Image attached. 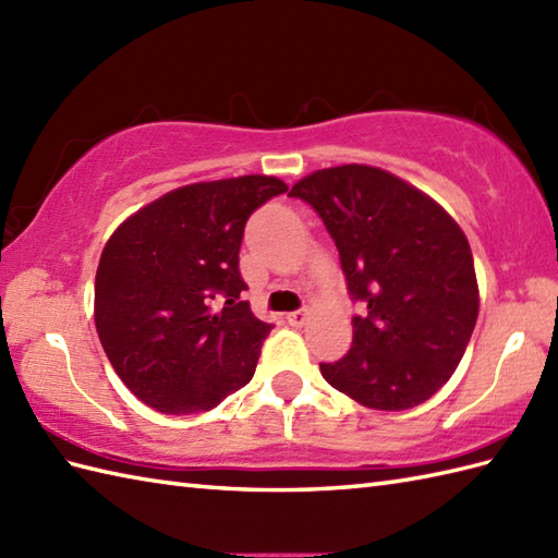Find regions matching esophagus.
Wrapping results in <instances>:
<instances>
[{
	"label": "esophagus",
	"instance_id": "1",
	"mask_svg": "<svg viewBox=\"0 0 558 558\" xmlns=\"http://www.w3.org/2000/svg\"><path fill=\"white\" fill-rule=\"evenodd\" d=\"M306 318H310V312H306V310L292 312V314H288V324L294 326V328H302L306 324Z\"/></svg>",
	"mask_w": 558,
	"mask_h": 558
}]
</instances>
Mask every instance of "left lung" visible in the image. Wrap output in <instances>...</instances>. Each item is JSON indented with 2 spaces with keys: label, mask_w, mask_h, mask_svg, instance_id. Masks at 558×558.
<instances>
[{
  "label": "left lung",
  "mask_w": 558,
  "mask_h": 558,
  "mask_svg": "<svg viewBox=\"0 0 558 558\" xmlns=\"http://www.w3.org/2000/svg\"><path fill=\"white\" fill-rule=\"evenodd\" d=\"M324 220L340 254L352 348L326 381L372 410H410L456 372L477 324L475 260L458 222L400 177L369 165L318 170L290 189Z\"/></svg>",
  "instance_id": "left-lung-1"
}]
</instances>
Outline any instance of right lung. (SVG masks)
Listing matches in <instances>:
<instances>
[{
  "instance_id": "right-lung-1",
  "label": "right lung",
  "mask_w": 558,
  "mask_h": 558,
  "mask_svg": "<svg viewBox=\"0 0 558 558\" xmlns=\"http://www.w3.org/2000/svg\"><path fill=\"white\" fill-rule=\"evenodd\" d=\"M286 192L266 174L189 184L134 213L105 244L96 328L148 408L206 412L252 381L272 326L242 302L240 246L248 216Z\"/></svg>"
}]
</instances>
